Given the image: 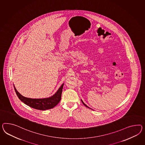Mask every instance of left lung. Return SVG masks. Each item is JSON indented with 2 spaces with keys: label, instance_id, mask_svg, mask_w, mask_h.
Wrapping results in <instances>:
<instances>
[{
  "label": "left lung",
  "instance_id": "obj_1",
  "mask_svg": "<svg viewBox=\"0 0 145 145\" xmlns=\"http://www.w3.org/2000/svg\"><path fill=\"white\" fill-rule=\"evenodd\" d=\"M82 103H83V104H84V105H85V106L86 107H87L89 108V107H88V106H87V105H85V104H84V102H83V101H82Z\"/></svg>",
  "mask_w": 145,
  "mask_h": 145
}]
</instances>
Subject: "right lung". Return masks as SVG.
<instances>
[{"label":"right lung","instance_id":"add662e5","mask_svg":"<svg viewBox=\"0 0 145 145\" xmlns=\"http://www.w3.org/2000/svg\"><path fill=\"white\" fill-rule=\"evenodd\" d=\"M63 84L60 86L56 93L51 97L44 99H32L22 96L15 88V92L19 99L24 103L34 109L45 110L55 107L61 100V93L63 88Z\"/></svg>","mask_w":145,"mask_h":145}]
</instances>
